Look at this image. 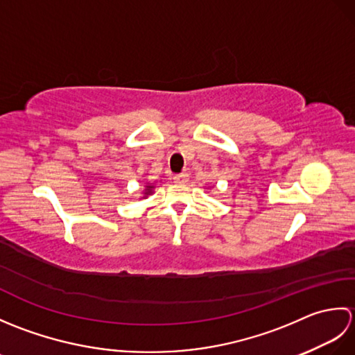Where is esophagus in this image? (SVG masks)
Returning a JSON list of instances; mask_svg holds the SVG:
<instances>
[{"label":"esophagus","mask_w":355,"mask_h":355,"mask_svg":"<svg viewBox=\"0 0 355 355\" xmlns=\"http://www.w3.org/2000/svg\"><path fill=\"white\" fill-rule=\"evenodd\" d=\"M187 178H189V175H187L186 172H182V173H177V175H173V180H175L177 183H186Z\"/></svg>","instance_id":"obj_1"}]
</instances>
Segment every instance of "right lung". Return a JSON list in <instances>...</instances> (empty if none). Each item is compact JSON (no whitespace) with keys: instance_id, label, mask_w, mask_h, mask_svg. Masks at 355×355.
I'll list each match as a JSON object with an SVG mask.
<instances>
[{"instance_id":"add662e5","label":"right lung","mask_w":355,"mask_h":355,"mask_svg":"<svg viewBox=\"0 0 355 355\" xmlns=\"http://www.w3.org/2000/svg\"><path fill=\"white\" fill-rule=\"evenodd\" d=\"M154 189H155V184L154 183H146L145 184V189H143V192H141L143 195H141L140 198H148L149 195L154 193Z\"/></svg>"}]
</instances>
